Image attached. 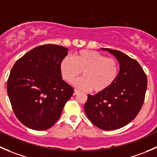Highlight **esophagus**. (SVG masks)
<instances>
[{"label":"esophagus","instance_id":"esophagus-1","mask_svg":"<svg viewBox=\"0 0 157 157\" xmlns=\"http://www.w3.org/2000/svg\"><path fill=\"white\" fill-rule=\"evenodd\" d=\"M78 93H80V91H79L78 90H76V89H75V90H74V93H73V95H77V94H78Z\"/></svg>","mask_w":157,"mask_h":157}]
</instances>
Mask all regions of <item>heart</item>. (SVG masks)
Instances as JSON below:
<instances>
[{
	"label": "heart",
	"instance_id": "heart-1",
	"mask_svg": "<svg viewBox=\"0 0 157 157\" xmlns=\"http://www.w3.org/2000/svg\"><path fill=\"white\" fill-rule=\"evenodd\" d=\"M62 76L71 82L82 71L84 76L72 82L77 88L101 92L111 86L117 78L119 66L115 59L106 57L98 51L81 50L73 57L65 56L60 62Z\"/></svg>",
	"mask_w": 157,
	"mask_h": 157
}]
</instances>
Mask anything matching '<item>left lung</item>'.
Segmentation results:
<instances>
[{
	"label": "left lung",
	"mask_w": 157,
	"mask_h": 157,
	"mask_svg": "<svg viewBox=\"0 0 157 157\" xmlns=\"http://www.w3.org/2000/svg\"><path fill=\"white\" fill-rule=\"evenodd\" d=\"M116 57L119 72L114 83L94 95L88 94L84 109L89 120L102 130H116L133 120L144 103L146 74L135 59L116 50L101 48Z\"/></svg>",
	"instance_id": "8db88e82"
}]
</instances>
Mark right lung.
I'll list each match as a JSON object with an SVG mask.
<instances>
[{"mask_svg": "<svg viewBox=\"0 0 157 157\" xmlns=\"http://www.w3.org/2000/svg\"><path fill=\"white\" fill-rule=\"evenodd\" d=\"M68 49L60 45L36 47L19 58L10 71L6 89L17 119L31 129L50 128L60 117L74 92L63 80L60 62Z\"/></svg>", "mask_w": 157, "mask_h": 157, "instance_id": "add662e5", "label": "right lung"}]
</instances>
